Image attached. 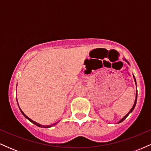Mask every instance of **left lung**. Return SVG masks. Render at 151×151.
Instances as JSON below:
<instances>
[{"label": "left lung", "mask_w": 151, "mask_h": 151, "mask_svg": "<svg viewBox=\"0 0 151 151\" xmlns=\"http://www.w3.org/2000/svg\"><path fill=\"white\" fill-rule=\"evenodd\" d=\"M124 60H125V61H126V62H127V63H128V64H129V62H128L127 61H126V60H125V59H124ZM133 78H134V80H135V82H136V78H135V77H134V76H133ZM136 101H137V91H136V99H135V102H134V104H133V107H132V109H131V110H130V111L129 112V113H128L127 114H126V115L125 116H124V118H123V119H121V121H119V123H121V122H122V121H124V119H126V117H127V116H129V114H130V113H131V112H132V111H133V109H134V108H135V106H136Z\"/></svg>", "instance_id": "1"}]
</instances>
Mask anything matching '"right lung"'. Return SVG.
Instances as JSON below:
<instances>
[{"label":"right lung","mask_w":151,"mask_h":151,"mask_svg":"<svg viewBox=\"0 0 151 151\" xmlns=\"http://www.w3.org/2000/svg\"><path fill=\"white\" fill-rule=\"evenodd\" d=\"M20 111H21V113L22 114V115H23L24 116H25V117L26 118V119H28V120L30 121V122H32V124H35V125H36V126H37L38 127H41V128H50V127H52V126H53L56 125V124H57V123H55V124H52V125H50V126H44V125H41V124H37V122H35V121H34L31 120V119H30V118H29V117H27V116H26L25 114H24L23 112H22V111L21 110V109H20Z\"/></svg>","instance_id":"obj_1"}]
</instances>
